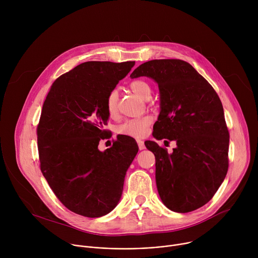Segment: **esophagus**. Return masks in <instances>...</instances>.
<instances>
[{
  "label": "esophagus",
  "instance_id": "esophagus-1",
  "mask_svg": "<svg viewBox=\"0 0 258 258\" xmlns=\"http://www.w3.org/2000/svg\"><path fill=\"white\" fill-rule=\"evenodd\" d=\"M137 143H138V146H139V149H140V150H144V149H145L144 141H142V140H137Z\"/></svg>",
  "mask_w": 258,
  "mask_h": 258
}]
</instances>
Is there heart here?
<instances>
[{"label":"heart","mask_w":258,"mask_h":258,"mask_svg":"<svg viewBox=\"0 0 258 258\" xmlns=\"http://www.w3.org/2000/svg\"><path fill=\"white\" fill-rule=\"evenodd\" d=\"M130 88L138 97L143 100L147 101L151 98L152 89L148 82L144 80H136L130 84ZM117 100L118 94L116 90H113L108 94L106 99V110L110 116H114L117 113ZM151 123L152 118L150 116L127 119L117 127V132L121 135L141 138L147 134Z\"/></svg>","instance_id":"obj_1"}]
</instances>
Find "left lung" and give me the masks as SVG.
Listing matches in <instances>:
<instances>
[{
	"label": "left lung",
	"instance_id": "8db88e82",
	"mask_svg": "<svg viewBox=\"0 0 258 258\" xmlns=\"http://www.w3.org/2000/svg\"><path fill=\"white\" fill-rule=\"evenodd\" d=\"M140 77L152 79L159 88L160 113L153 137L176 143L169 154L156 142H145L155 155L160 199L175 212L196 210L213 197L228 172L230 136L223 104L186 61L145 62L131 75L132 79Z\"/></svg>",
	"mask_w": 258,
	"mask_h": 258
}]
</instances>
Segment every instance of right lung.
Segmentation results:
<instances>
[{
	"mask_svg": "<svg viewBox=\"0 0 258 258\" xmlns=\"http://www.w3.org/2000/svg\"><path fill=\"white\" fill-rule=\"evenodd\" d=\"M135 61H89L52 85L38 125L41 170L61 203L72 212L100 217L118 204L126 170L139 147L119 137L100 151L109 114L106 99Z\"/></svg>",
	"mask_w": 258,
	"mask_h": 258,
	"instance_id": "right-lung-1",
	"label": "right lung"
}]
</instances>
